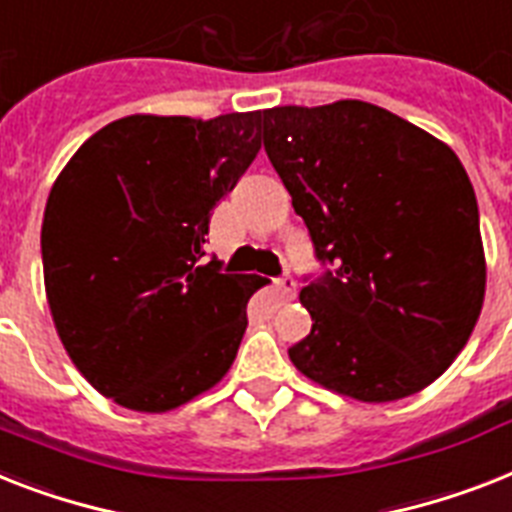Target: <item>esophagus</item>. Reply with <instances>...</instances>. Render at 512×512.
Here are the masks:
<instances>
[{
  "label": "esophagus",
  "instance_id": "esophagus-1",
  "mask_svg": "<svg viewBox=\"0 0 512 512\" xmlns=\"http://www.w3.org/2000/svg\"><path fill=\"white\" fill-rule=\"evenodd\" d=\"M273 286H276L278 297L289 299L294 294V289H297V281H294L292 276H284V278H276V281H273Z\"/></svg>",
  "mask_w": 512,
  "mask_h": 512
}]
</instances>
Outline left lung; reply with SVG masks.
Segmentation results:
<instances>
[{
  "instance_id": "1",
  "label": "left lung",
  "mask_w": 512,
  "mask_h": 512,
  "mask_svg": "<svg viewBox=\"0 0 512 512\" xmlns=\"http://www.w3.org/2000/svg\"><path fill=\"white\" fill-rule=\"evenodd\" d=\"M260 123L315 257L334 265L299 292L313 328L289 350L297 371L360 402L434 384L484 305L479 205L463 162L360 99L270 107Z\"/></svg>"
}]
</instances>
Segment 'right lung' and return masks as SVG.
<instances>
[{
    "label": "right lung",
    "instance_id": "right-lung-1",
    "mask_svg": "<svg viewBox=\"0 0 512 512\" xmlns=\"http://www.w3.org/2000/svg\"><path fill=\"white\" fill-rule=\"evenodd\" d=\"M260 115H128L86 139L49 191L41 260L52 321L112 402L168 413L213 389L260 276L202 263L210 210L260 152Z\"/></svg>",
    "mask_w": 512,
    "mask_h": 512
}]
</instances>
